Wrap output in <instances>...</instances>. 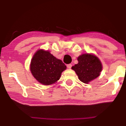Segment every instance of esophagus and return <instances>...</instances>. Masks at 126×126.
Listing matches in <instances>:
<instances>
[{
	"label": "esophagus",
	"instance_id": "34e87169",
	"mask_svg": "<svg viewBox=\"0 0 126 126\" xmlns=\"http://www.w3.org/2000/svg\"><path fill=\"white\" fill-rule=\"evenodd\" d=\"M67 68H68V69H71V68L72 67V65L71 64H67Z\"/></svg>",
	"mask_w": 126,
	"mask_h": 126
}]
</instances>
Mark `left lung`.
<instances>
[{"label":"left lung","mask_w":126,"mask_h":126,"mask_svg":"<svg viewBox=\"0 0 126 126\" xmlns=\"http://www.w3.org/2000/svg\"><path fill=\"white\" fill-rule=\"evenodd\" d=\"M78 63L72 67L81 82L88 83L99 76L102 65L99 59L95 55L84 54L78 58Z\"/></svg>","instance_id":"left-lung-1"}]
</instances>
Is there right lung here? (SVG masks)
<instances>
[{"instance_id": "1", "label": "right lung", "mask_w": 126, "mask_h": 126, "mask_svg": "<svg viewBox=\"0 0 126 126\" xmlns=\"http://www.w3.org/2000/svg\"><path fill=\"white\" fill-rule=\"evenodd\" d=\"M66 68L61 60L57 59L48 51L42 49L35 53L31 64V71L34 77L44 85L57 82Z\"/></svg>"}]
</instances>
